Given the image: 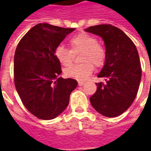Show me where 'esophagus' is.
Segmentation results:
<instances>
[{
    "label": "esophagus",
    "mask_w": 151,
    "mask_h": 151,
    "mask_svg": "<svg viewBox=\"0 0 151 151\" xmlns=\"http://www.w3.org/2000/svg\"><path fill=\"white\" fill-rule=\"evenodd\" d=\"M84 83H85L84 82H82V81H80V82H78V86H83V85H84Z\"/></svg>",
    "instance_id": "1"
}]
</instances>
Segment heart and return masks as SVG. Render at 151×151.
<instances>
[{"label": "heart", "instance_id": "heart-1", "mask_svg": "<svg viewBox=\"0 0 151 151\" xmlns=\"http://www.w3.org/2000/svg\"><path fill=\"white\" fill-rule=\"evenodd\" d=\"M70 50L65 47H56L54 54L56 60L63 66H69L72 64L73 54L81 52L80 65L69 66L65 70V75L69 78L83 81L94 71V65L101 67L106 60V50L98 40L91 35L80 32L69 38Z\"/></svg>", "mask_w": 151, "mask_h": 151}]
</instances>
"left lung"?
I'll return each mask as SVG.
<instances>
[{
	"instance_id": "obj_1",
	"label": "left lung",
	"mask_w": 151,
	"mask_h": 151,
	"mask_svg": "<svg viewBox=\"0 0 151 151\" xmlns=\"http://www.w3.org/2000/svg\"><path fill=\"white\" fill-rule=\"evenodd\" d=\"M86 31L102 37L107 54L98 75L105 82L96 83L91 104L104 116H118L131 106L138 91L142 68L137 50L129 36L111 25L93 26Z\"/></svg>"
}]
</instances>
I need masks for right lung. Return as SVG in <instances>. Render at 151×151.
I'll list each match as a JSON object with an SVG mask.
<instances>
[{"label":"right lung","instance_id":"obj_1","mask_svg":"<svg viewBox=\"0 0 151 151\" xmlns=\"http://www.w3.org/2000/svg\"><path fill=\"white\" fill-rule=\"evenodd\" d=\"M74 30L40 23L17 46L14 62L15 87L26 108L39 119L52 120L62 113L78 86L74 79L59 78L61 67L54 54L56 47Z\"/></svg>","mask_w":151,"mask_h":151}]
</instances>
